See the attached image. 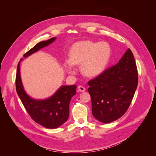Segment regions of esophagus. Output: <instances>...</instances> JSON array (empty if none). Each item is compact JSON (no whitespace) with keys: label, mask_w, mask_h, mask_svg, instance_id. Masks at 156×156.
<instances>
[{"label":"esophagus","mask_w":156,"mask_h":156,"mask_svg":"<svg viewBox=\"0 0 156 156\" xmlns=\"http://www.w3.org/2000/svg\"><path fill=\"white\" fill-rule=\"evenodd\" d=\"M78 90L80 91V92H84L86 90V88L82 87V86H79L78 87Z\"/></svg>","instance_id":"obj_1"}]
</instances>
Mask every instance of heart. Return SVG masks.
<instances>
[{
  "mask_svg": "<svg viewBox=\"0 0 156 156\" xmlns=\"http://www.w3.org/2000/svg\"><path fill=\"white\" fill-rule=\"evenodd\" d=\"M111 54V48L107 42L79 41L71 48L69 58L64 60V66L69 73L73 74L76 72L75 65L81 63V69L84 75L97 76L106 68Z\"/></svg>",
  "mask_w": 156,
  "mask_h": 156,
  "instance_id": "1",
  "label": "heart"
}]
</instances>
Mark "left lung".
<instances>
[{
    "instance_id": "8db88e82",
    "label": "left lung",
    "mask_w": 156,
    "mask_h": 156,
    "mask_svg": "<svg viewBox=\"0 0 156 156\" xmlns=\"http://www.w3.org/2000/svg\"><path fill=\"white\" fill-rule=\"evenodd\" d=\"M93 116L110 123L123 116L131 104L138 84L135 60L128 49L115 66L88 82Z\"/></svg>"
}]
</instances>
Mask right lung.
<instances>
[{
	"mask_svg": "<svg viewBox=\"0 0 156 156\" xmlns=\"http://www.w3.org/2000/svg\"><path fill=\"white\" fill-rule=\"evenodd\" d=\"M56 37L41 41L23 55L25 58L53 43ZM22 59H21V60ZM20 62L18 63L16 79V91L26 111L36 123L49 129L57 128L67 121L71 99L76 94V85L61 87L53 96L46 100H34L26 94L20 75Z\"/></svg>",
	"mask_w": 156,
	"mask_h": 156,
	"instance_id": "add662e5",
	"label": "right lung"
}]
</instances>
